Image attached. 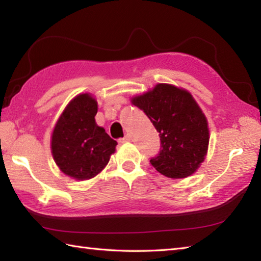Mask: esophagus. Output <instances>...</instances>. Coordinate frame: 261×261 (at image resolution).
<instances>
[{"label":"esophagus","instance_id":"esophagus-1","mask_svg":"<svg viewBox=\"0 0 261 261\" xmlns=\"http://www.w3.org/2000/svg\"><path fill=\"white\" fill-rule=\"evenodd\" d=\"M129 141H130V136L126 135L125 137H122V139L119 140V143H128Z\"/></svg>","mask_w":261,"mask_h":261}]
</instances>
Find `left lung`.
Masks as SVG:
<instances>
[{
    "label": "left lung",
    "instance_id": "obj_1",
    "mask_svg": "<svg viewBox=\"0 0 261 261\" xmlns=\"http://www.w3.org/2000/svg\"><path fill=\"white\" fill-rule=\"evenodd\" d=\"M130 102L159 132L161 149L150 160L155 170L174 179L194 174L207 155L210 136L207 117L191 93L171 84H156Z\"/></svg>",
    "mask_w": 261,
    "mask_h": 261
}]
</instances>
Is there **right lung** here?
<instances>
[{
    "label": "right lung",
    "instance_id": "1",
    "mask_svg": "<svg viewBox=\"0 0 261 261\" xmlns=\"http://www.w3.org/2000/svg\"><path fill=\"white\" fill-rule=\"evenodd\" d=\"M97 102L90 93H82L68 103L51 136V152L63 174L77 180L95 177L105 169L117 142L97 126Z\"/></svg>",
    "mask_w": 261,
    "mask_h": 261
}]
</instances>
